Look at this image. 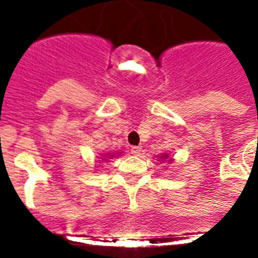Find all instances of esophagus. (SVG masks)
Returning a JSON list of instances; mask_svg holds the SVG:
<instances>
[{
    "mask_svg": "<svg viewBox=\"0 0 258 258\" xmlns=\"http://www.w3.org/2000/svg\"><path fill=\"white\" fill-rule=\"evenodd\" d=\"M142 147H140V146H136V147H132V150H131V152L132 154H133V155H140V154H142Z\"/></svg>",
    "mask_w": 258,
    "mask_h": 258,
    "instance_id": "34e87169",
    "label": "esophagus"
}]
</instances>
